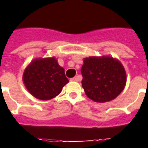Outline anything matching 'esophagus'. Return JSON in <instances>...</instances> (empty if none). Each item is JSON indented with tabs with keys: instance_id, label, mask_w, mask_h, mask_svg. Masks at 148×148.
Masks as SVG:
<instances>
[{
	"instance_id": "obj_1",
	"label": "esophagus",
	"mask_w": 148,
	"mask_h": 148,
	"mask_svg": "<svg viewBox=\"0 0 148 148\" xmlns=\"http://www.w3.org/2000/svg\"><path fill=\"white\" fill-rule=\"evenodd\" d=\"M81 76H76V77H73V78H71V81H81Z\"/></svg>"
}]
</instances>
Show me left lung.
I'll return each instance as SVG.
<instances>
[{
	"label": "left lung",
	"instance_id": "left-lung-1",
	"mask_svg": "<svg viewBox=\"0 0 148 148\" xmlns=\"http://www.w3.org/2000/svg\"><path fill=\"white\" fill-rule=\"evenodd\" d=\"M81 81L86 95L95 102L115 99L124 89L127 75L121 61L110 56L84 59Z\"/></svg>",
	"mask_w": 148,
	"mask_h": 148
}]
</instances>
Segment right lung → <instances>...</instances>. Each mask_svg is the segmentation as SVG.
I'll list each match as a JSON object with an SVG mask.
<instances>
[{
  "label": "right lung",
  "mask_w": 148,
  "mask_h": 148,
  "mask_svg": "<svg viewBox=\"0 0 148 148\" xmlns=\"http://www.w3.org/2000/svg\"><path fill=\"white\" fill-rule=\"evenodd\" d=\"M23 82L31 95L47 101L58 96L69 81L65 76L64 69L52 57L32 60L24 70Z\"/></svg>",
  "instance_id": "1"
}]
</instances>
